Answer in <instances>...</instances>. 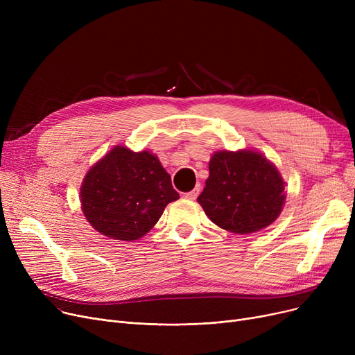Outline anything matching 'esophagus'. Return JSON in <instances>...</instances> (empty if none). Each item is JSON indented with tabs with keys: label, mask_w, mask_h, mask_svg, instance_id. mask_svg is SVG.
I'll return each mask as SVG.
<instances>
[{
	"label": "esophagus",
	"mask_w": 355,
	"mask_h": 355,
	"mask_svg": "<svg viewBox=\"0 0 355 355\" xmlns=\"http://www.w3.org/2000/svg\"><path fill=\"white\" fill-rule=\"evenodd\" d=\"M200 190H201V189H200V185H197V187H196L194 190H191L190 193H185V194H184V197H185V198H189V200H196V198L198 197V194H200Z\"/></svg>",
	"instance_id": "1"
}]
</instances>
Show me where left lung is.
Wrapping results in <instances>:
<instances>
[{
  "label": "left lung",
  "mask_w": 355,
  "mask_h": 355,
  "mask_svg": "<svg viewBox=\"0 0 355 355\" xmlns=\"http://www.w3.org/2000/svg\"><path fill=\"white\" fill-rule=\"evenodd\" d=\"M197 201L220 229L252 234L266 229L282 213L285 185L273 162L256 149L217 151Z\"/></svg>",
  "instance_id": "obj_1"
}]
</instances>
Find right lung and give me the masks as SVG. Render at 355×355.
<instances>
[{
	"instance_id": "add662e5",
	"label": "right lung",
	"mask_w": 355,
	"mask_h": 355,
	"mask_svg": "<svg viewBox=\"0 0 355 355\" xmlns=\"http://www.w3.org/2000/svg\"><path fill=\"white\" fill-rule=\"evenodd\" d=\"M180 198L158 157L116 145L93 164L80 187L82 211L101 234L134 241L151 230Z\"/></svg>"
}]
</instances>
